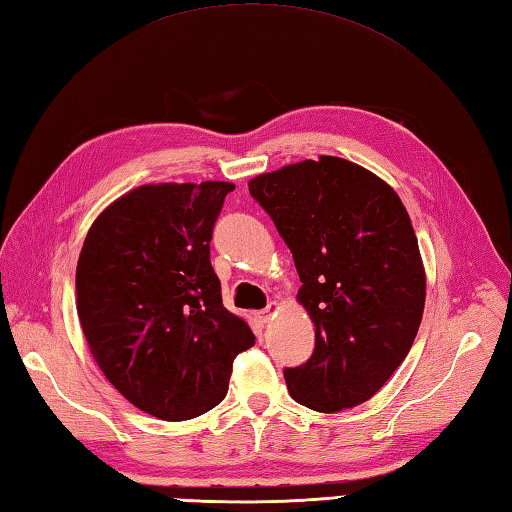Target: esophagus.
<instances>
[{
    "mask_svg": "<svg viewBox=\"0 0 512 512\" xmlns=\"http://www.w3.org/2000/svg\"><path fill=\"white\" fill-rule=\"evenodd\" d=\"M276 309H278V302H269V304H267V309H263V311H258V313H256V320H258L260 324H267V322L271 320V317H274Z\"/></svg>",
    "mask_w": 512,
    "mask_h": 512,
    "instance_id": "34e87169",
    "label": "esophagus"
}]
</instances>
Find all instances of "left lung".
<instances>
[{
	"mask_svg": "<svg viewBox=\"0 0 512 512\" xmlns=\"http://www.w3.org/2000/svg\"><path fill=\"white\" fill-rule=\"evenodd\" d=\"M293 254L298 298L315 324L289 394L317 412L368 401L410 352L425 309V269L399 195L342 157L324 155L249 181Z\"/></svg>",
	"mask_w": 512,
	"mask_h": 512,
	"instance_id": "left-lung-1",
	"label": "left lung"
}]
</instances>
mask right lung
<instances>
[{
	"instance_id": "right-lung-1",
	"label": "right lung",
	"mask_w": 512,
	"mask_h": 512,
	"mask_svg": "<svg viewBox=\"0 0 512 512\" xmlns=\"http://www.w3.org/2000/svg\"><path fill=\"white\" fill-rule=\"evenodd\" d=\"M225 181L142 186L100 214L78 256V317L102 374L155 418L190 420L227 394L254 333L223 306L210 241Z\"/></svg>"
}]
</instances>
